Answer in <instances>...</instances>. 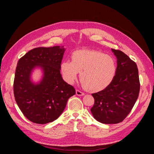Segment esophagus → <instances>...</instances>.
Segmentation results:
<instances>
[{"instance_id": "1", "label": "esophagus", "mask_w": 154, "mask_h": 154, "mask_svg": "<svg viewBox=\"0 0 154 154\" xmlns=\"http://www.w3.org/2000/svg\"><path fill=\"white\" fill-rule=\"evenodd\" d=\"M76 94L77 96H83V95L85 94L84 93L80 91H79V90H76Z\"/></svg>"}]
</instances>
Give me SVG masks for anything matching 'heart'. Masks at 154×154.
<instances>
[{
  "instance_id": "heart-1",
  "label": "heart",
  "mask_w": 154,
  "mask_h": 154,
  "mask_svg": "<svg viewBox=\"0 0 154 154\" xmlns=\"http://www.w3.org/2000/svg\"><path fill=\"white\" fill-rule=\"evenodd\" d=\"M64 80L72 84L80 72L83 87L90 92L104 89L113 80L116 71L114 58L100 51L81 49L72 54V61L65 60L61 63Z\"/></svg>"
}]
</instances>
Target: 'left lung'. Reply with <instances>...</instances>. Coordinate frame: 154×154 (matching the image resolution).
I'll list each match as a JSON object with an SVG mask.
<instances>
[{"label": "left lung", "instance_id": "1", "mask_svg": "<svg viewBox=\"0 0 154 154\" xmlns=\"http://www.w3.org/2000/svg\"><path fill=\"white\" fill-rule=\"evenodd\" d=\"M117 58V68L113 80L103 90L92 94L94 104L91 111L100 123L122 122L132 110L140 90L136 62L122 51L112 49Z\"/></svg>", "mask_w": 154, "mask_h": 154}]
</instances>
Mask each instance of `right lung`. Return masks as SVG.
<instances>
[{"label":"right lung","instance_id":"add662e5","mask_svg":"<svg viewBox=\"0 0 154 154\" xmlns=\"http://www.w3.org/2000/svg\"><path fill=\"white\" fill-rule=\"evenodd\" d=\"M65 49L63 47L36 48L30 50L17 63L13 83L17 103L25 117L36 124L57 119L66 108L67 100L76 94L74 88L65 82L60 74ZM43 69L39 85L30 80L32 70Z\"/></svg>","mask_w":154,"mask_h":154}]
</instances>
